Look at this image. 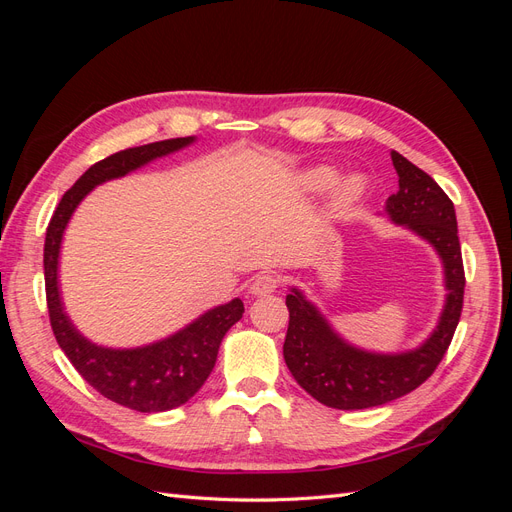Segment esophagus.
Instances as JSON below:
<instances>
[{
    "label": "esophagus",
    "mask_w": 512,
    "mask_h": 512,
    "mask_svg": "<svg viewBox=\"0 0 512 512\" xmlns=\"http://www.w3.org/2000/svg\"><path fill=\"white\" fill-rule=\"evenodd\" d=\"M277 286H280V277L273 275V273H262V275L254 277L250 292L256 294V297H265V294L275 292Z\"/></svg>",
    "instance_id": "esophagus-1"
}]
</instances>
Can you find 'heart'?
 <instances>
[{"mask_svg": "<svg viewBox=\"0 0 512 512\" xmlns=\"http://www.w3.org/2000/svg\"><path fill=\"white\" fill-rule=\"evenodd\" d=\"M331 181H333V173L327 168H320L312 175V183L316 185V188H324V185H329ZM359 194H361L359 179H348L342 183V188H339V196H342V200H354Z\"/></svg>", "mask_w": 512, "mask_h": 512, "instance_id": "heart-1", "label": "heart"}]
</instances>
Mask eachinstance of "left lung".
I'll return each mask as SVG.
<instances>
[{
    "label": "left lung",
    "mask_w": 512,
    "mask_h": 512,
    "mask_svg": "<svg viewBox=\"0 0 512 512\" xmlns=\"http://www.w3.org/2000/svg\"><path fill=\"white\" fill-rule=\"evenodd\" d=\"M399 190L386 200V213L427 239L444 262L446 305L438 329L427 342L404 354H371L342 342L318 309L292 288L286 297L290 312L284 359L303 389L320 404L337 410H363L389 404L418 389L444 359L461 318L463 273L461 245L453 200L425 170L393 151Z\"/></svg>",
    "instance_id": "8db88e82"
}]
</instances>
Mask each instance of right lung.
I'll list each match as a JSON object with an SVG mask.
<instances>
[{"mask_svg":"<svg viewBox=\"0 0 512 512\" xmlns=\"http://www.w3.org/2000/svg\"><path fill=\"white\" fill-rule=\"evenodd\" d=\"M194 141L170 138L113 153L91 166L72 188L61 196L53 218L46 226L44 239V288L49 307L51 329L59 348L66 352L74 369L106 399L136 412H164L185 404L196 395L213 371L222 337L232 324L239 322L245 307L241 299L230 301L200 316L190 327L175 333L164 342L134 350H111L89 344L79 335L59 301L57 258L64 228L76 205L98 183L123 177L130 170L166 156Z\"/></svg>","mask_w":512,"mask_h":512,"instance_id":"obj_1","label":"right lung"}]
</instances>
